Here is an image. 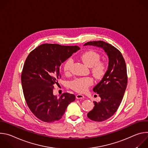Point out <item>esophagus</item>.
<instances>
[{"instance_id":"obj_1","label":"esophagus","mask_w":148,"mask_h":148,"mask_svg":"<svg viewBox=\"0 0 148 148\" xmlns=\"http://www.w3.org/2000/svg\"><path fill=\"white\" fill-rule=\"evenodd\" d=\"M76 98L77 99H84V96L82 95V94H77L76 95Z\"/></svg>"}]
</instances>
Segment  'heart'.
<instances>
[{"label":"heart","instance_id":"b5f03b06","mask_svg":"<svg viewBox=\"0 0 148 148\" xmlns=\"http://www.w3.org/2000/svg\"><path fill=\"white\" fill-rule=\"evenodd\" d=\"M80 58L85 64L91 67L93 75L97 79H100L103 77L106 73L107 66L105 63L100 60V55L92 50L84 52L80 56ZM73 63V60L68 58L63 64V70L66 74L70 72L71 67ZM94 83L91 77H82L74 79L71 82V88L80 93L86 92L88 88Z\"/></svg>","mask_w":148,"mask_h":148}]
</instances>
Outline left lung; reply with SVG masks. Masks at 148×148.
<instances>
[{
  "label": "left lung",
  "mask_w": 148,
  "mask_h": 148,
  "mask_svg": "<svg viewBox=\"0 0 148 148\" xmlns=\"http://www.w3.org/2000/svg\"><path fill=\"white\" fill-rule=\"evenodd\" d=\"M94 46L104 50L109 58L108 68L102 80L93 88L101 100L94 101V107L87 116L91 120L101 122L111 117L122 102L128 83L127 71L121 53L114 46L103 41H89L84 46Z\"/></svg>",
  "instance_id": "8db88e82"
}]
</instances>
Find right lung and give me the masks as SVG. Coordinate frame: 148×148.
<instances>
[{
    "label": "right lung",
    "mask_w": 148,
    "mask_h": 148,
    "mask_svg": "<svg viewBox=\"0 0 148 148\" xmlns=\"http://www.w3.org/2000/svg\"><path fill=\"white\" fill-rule=\"evenodd\" d=\"M78 50L77 46L46 43L32 50L26 59L21 75L23 94L29 109L41 121H58L75 100V96L68 92L58 98L53 90L61 78V64Z\"/></svg>",
    "instance_id": "right-lung-1"
}]
</instances>
